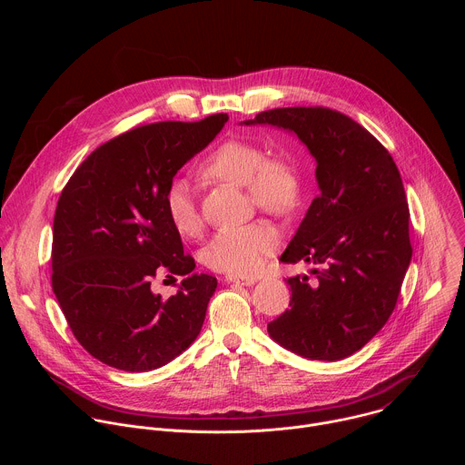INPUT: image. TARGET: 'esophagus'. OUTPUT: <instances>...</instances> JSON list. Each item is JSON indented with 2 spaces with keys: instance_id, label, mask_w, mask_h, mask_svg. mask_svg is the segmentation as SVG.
<instances>
[{
  "instance_id": "obj_1",
  "label": "esophagus",
  "mask_w": 465,
  "mask_h": 465,
  "mask_svg": "<svg viewBox=\"0 0 465 465\" xmlns=\"http://www.w3.org/2000/svg\"><path fill=\"white\" fill-rule=\"evenodd\" d=\"M226 283H235V285H244L250 287L255 283V278H239V276H226Z\"/></svg>"
}]
</instances>
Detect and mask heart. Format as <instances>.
<instances>
[{"mask_svg": "<svg viewBox=\"0 0 465 465\" xmlns=\"http://www.w3.org/2000/svg\"><path fill=\"white\" fill-rule=\"evenodd\" d=\"M203 176L244 185L255 208L274 215L291 213L302 196V174L296 162L285 156L267 158L264 151L242 140L221 143L203 163ZM165 212L174 230L185 237L198 235L203 219L193 191L183 182H174L165 193ZM280 244V237L261 221L221 230L204 250V262L217 272L250 276L262 259Z\"/></svg>", "mask_w": 465, "mask_h": 465, "instance_id": "b5f03b06", "label": "heart"}]
</instances>
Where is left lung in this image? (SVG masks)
<instances>
[{"instance_id":"left-lung-1","label":"left lung","mask_w":465,"mask_h":465,"mask_svg":"<svg viewBox=\"0 0 465 465\" xmlns=\"http://www.w3.org/2000/svg\"><path fill=\"white\" fill-rule=\"evenodd\" d=\"M244 124L294 132L316 160L320 187L280 257L312 262L314 278L287 280L291 309L269 335L311 361L346 359L390 318L412 259L401 174L370 132L337 110L274 108Z\"/></svg>"}]
</instances>
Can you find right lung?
<instances>
[{"label":"right lung","instance_id":"right-lung-1","mask_svg":"<svg viewBox=\"0 0 465 465\" xmlns=\"http://www.w3.org/2000/svg\"><path fill=\"white\" fill-rule=\"evenodd\" d=\"M228 121H160L97 147L60 193L51 285L79 344L124 371L156 370L198 337L217 278L194 274L165 212L174 174ZM160 272L183 275L163 301L150 289Z\"/></svg>","mask_w":465,"mask_h":465}]
</instances>
